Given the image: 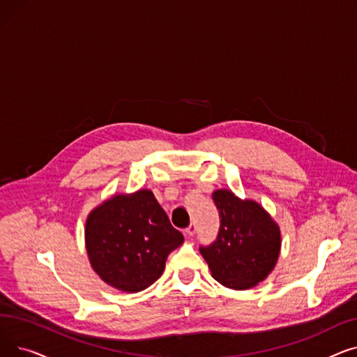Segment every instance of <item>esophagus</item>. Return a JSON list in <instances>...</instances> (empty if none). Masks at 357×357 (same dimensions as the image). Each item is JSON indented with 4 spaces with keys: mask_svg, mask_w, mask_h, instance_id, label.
<instances>
[{
    "mask_svg": "<svg viewBox=\"0 0 357 357\" xmlns=\"http://www.w3.org/2000/svg\"><path fill=\"white\" fill-rule=\"evenodd\" d=\"M195 231H197V226H195V222H191V224H190V227L185 230V234L188 236V237H192V236L195 234Z\"/></svg>",
    "mask_w": 357,
    "mask_h": 357,
    "instance_id": "obj_1",
    "label": "esophagus"
}]
</instances>
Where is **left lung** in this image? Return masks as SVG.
Segmentation results:
<instances>
[{
	"label": "left lung",
	"instance_id": "obj_1",
	"mask_svg": "<svg viewBox=\"0 0 357 357\" xmlns=\"http://www.w3.org/2000/svg\"><path fill=\"white\" fill-rule=\"evenodd\" d=\"M220 214L217 241L199 252L211 276L222 287L246 291L272 273L280 255V229L272 215L255 199H241L233 191L213 192Z\"/></svg>",
	"mask_w": 357,
	"mask_h": 357
}]
</instances>
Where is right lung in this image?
I'll return each instance as SVG.
<instances>
[{
	"label": "right lung",
	"mask_w": 357,
	"mask_h": 357,
	"mask_svg": "<svg viewBox=\"0 0 357 357\" xmlns=\"http://www.w3.org/2000/svg\"><path fill=\"white\" fill-rule=\"evenodd\" d=\"M183 243L153 192L143 188L114 194L92 208L85 221L89 265L102 282L127 294L152 285L166 259Z\"/></svg>",
	"instance_id": "obj_1"
}]
</instances>
